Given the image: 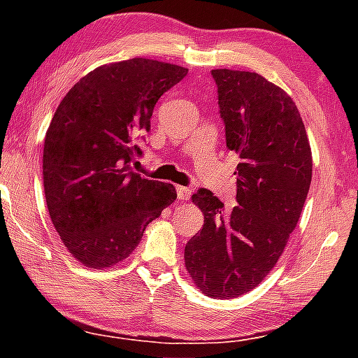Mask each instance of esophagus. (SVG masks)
<instances>
[{
    "label": "esophagus",
    "mask_w": 358,
    "mask_h": 358,
    "mask_svg": "<svg viewBox=\"0 0 358 358\" xmlns=\"http://www.w3.org/2000/svg\"><path fill=\"white\" fill-rule=\"evenodd\" d=\"M176 190H178V199L179 200H189L190 194H192V190H190L189 187H184V185H178Z\"/></svg>",
    "instance_id": "1"
}]
</instances>
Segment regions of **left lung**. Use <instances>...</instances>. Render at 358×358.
Returning a JSON list of instances; mask_svg holds the SVG:
<instances>
[{
    "instance_id": "left-lung-1",
    "label": "left lung",
    "mask_w": 358,
    "mask_h": 358,
    "mask_svg": "<svg viewBox=\"0 0 358 358\" xmlns=\"http://www.w3.org/2000/svg\"><path fill=\"white\" fill-rule=\"evenodd\" d=\"M228 150L239 155L238 203L224 213L207 189L192 195L203 227L184 262L205 296L231 300L256 288L275 266L300 220L313 158L295 102L251 71L212 70Z\"/></svg>"
}]
</instances>
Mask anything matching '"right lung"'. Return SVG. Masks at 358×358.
I'll return each mask as SVG.
<instances>
[{"instance_id":"add662e5","label":"right lung","mask_w":358,"mask_h":358,"mask_svg":"<svg viewBox=\"0 0 358 358\" xmlns=\"http://www.w3.org/2000/svg\"><path fill=\"white\" fill-rule=\"evenodd\" d=\"M187 71L150 58L109 63L57 107L43 143V190L53 227L85 267L102 271L129 257L178 197L173 184L134 173L130 161L156 102Z\"/></svg>"}]
</instances>
